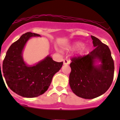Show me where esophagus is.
I'll return each mask as SVG.
<instances>
[{
    "mask_svg": "<svg viewBox=\"0 0 120 120\" xmlns=\"http://www.w3.org/2000/svg\"><path fill=\"white\" fill-rule=\"evenodd\" d=\"M70 61L69 60H68V59H64L63 60V63L64 65H67V64H70Z\"/></svg>",
    "mask_w": 120,
    "mask_h": 120,
    "instance_id": "34e87169",
    "label": "esophagus"
}]
</instances>
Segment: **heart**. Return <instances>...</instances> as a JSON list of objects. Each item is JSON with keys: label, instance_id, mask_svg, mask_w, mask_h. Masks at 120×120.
<instances>
[{"label": "heart", "instance_id": "1", "mask_svg": "<svg viewBox=\"0 0 120 120\" xmlns=\"http://www.w3.org/2000/svg\"><path fill=\"white\" fill-rule=\"evenodd\" d=\"M82 45V44L81 42H76V43H75L72 46L70 47V49H71H71H74V48H79V47H81ZM84 50H85V49H83V50H82L81 52H84Z\"/></svg>", "mask_w": 120, "mask_h": 120}]
</instances>
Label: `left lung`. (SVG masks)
<instances>
[{
	"instance_id": "obj_1",
	"label": "left lung",
	"mask_w": 120,
	"mask_h": 120,
	"mask_svg": "<svg viewBox=\"0 0 120 120\" xmlns=\"http://www.w3.org/2000/svg\"><path fill=\"white\" fill-rule=\"evenodd\" d=\"M95 49L88 54L71 59L69 83L77 96L91 99L105 94L112 85L114 64L108 46L91 36ZM101 62L95 65L96 61Z\"/></svg>"
}]
</instances>
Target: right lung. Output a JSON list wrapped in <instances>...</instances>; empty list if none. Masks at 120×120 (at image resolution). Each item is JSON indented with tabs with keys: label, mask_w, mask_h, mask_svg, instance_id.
Masks as SVG:
<instances>
[{
	"label": "right lung",
	"mask_w": 120,
	"mask_h": 120,
	"mask_svg": "<svg viewBox=\"0 0 120 120\" xmlns=\"http://www.w3.org/2000/svg\"><path fill=\"white\" fill-rule=\"evenodd\" d=\"M40 36L30 32L23 34L10 46L3 60V74L7 85L11 90L22 97L35 98L44 94L54 75L63 64V61L53 60L50 56L33 66L25 64L22 50L26 42L30 38Z\"/></svg>",
	"instance_id": "1"
}]
</instances>
